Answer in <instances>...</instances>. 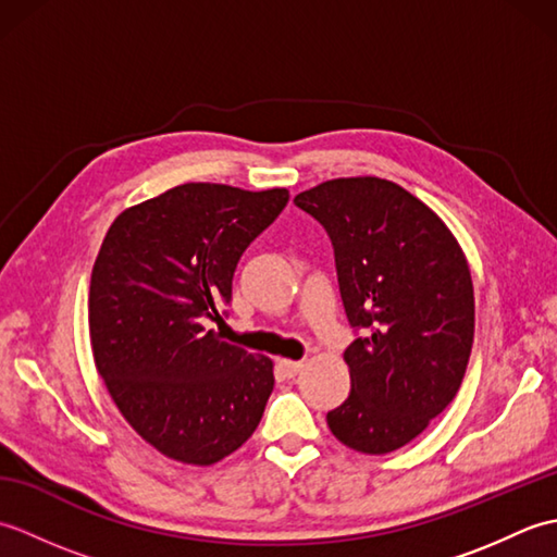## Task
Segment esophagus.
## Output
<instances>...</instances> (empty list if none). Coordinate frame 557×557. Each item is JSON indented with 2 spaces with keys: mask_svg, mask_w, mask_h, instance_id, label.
Instances as JSON below:
<instances>
[{
  "mask_svg": "<svg viewBox=\"0 0 557 557\" xmlns=\"http://www.w3.org/2000/svg\"><path fill=\"white\" fill-rule=\"evenodd\" d=\"M280 369L287 377H294L301 369H304V361H292V359H280Z\"/></svg>",
  "mask_w": 557,
  "mask_h": 557,
  "instance_id": "obj_1",
  "label": "esophagus"
}]
</instances>
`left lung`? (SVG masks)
<instances>
[{"label": "left lung", "instance_id": "left-lung-1", "mask_svg": "<svg viewBox=\"0 0 557 557\" xmlns=\"http://www.w3.org/2000/svg\"><path fill=\"white\" fill-rule=\"evenodd\" d=\"M335 246L351 327V393L327 425L342 445L387 455L421 435L455 399L474 345L467 256L435 212L399 184L342 176L294 198Z\"/></svg>", "mask_w": 557, "mask_h": 557}]
</instances>
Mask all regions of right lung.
<instances>
[{"mask_svg":"<svg viewBox=\"0 0 557 557\" xmlns=\"http://www.w3.org/2000/svg\"><path fill=\"white\" fill-rule=\"evenodd\" d=\"M287 188L188 182L116 215L90 275L96 369L126 423L164 457L210 467L253 435L272 361L215 330L246 246L287 206Z\"/></svg>","mask_w":557,"mask_h":557,"instance_id":"add662e5","label":"right lung"}]
</instances>
